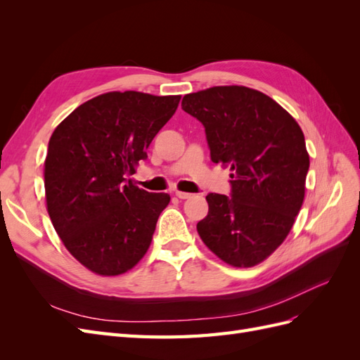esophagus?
Here are the masks:
<instances>
[{
  "label": "esophagus",
  "instance_id": "1",
  "mask_svg": "<svg viewBox=\"0 0 360 360\" xmlns=\"http://www.w3.org/2000/svg\"><path fill=\"white\" fill-rule=\"evenodd\" d=\"M176 197L180 198V200H188V198H192L193 195L189 193V192H181V191H176Z\"/></svg>",
  "mask_w": 360,
  "mask_h": 360
}]
</instances>
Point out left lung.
Wrapping results in <instances>:
<instances>
[{
	"label": "left lung",
	"mask_w": 360,
	"mask_h": 360,
	"mask_svg": "<svg viewBox=\"0 0 360 360\" xmlns=\"http://www.w3.org/2000/svg\"><path fill=\"white\" fill-rule=\"evenodd\" d=\"M202 123L210 158L230 167V197L209 193L197 224L205 246L226 264L252 267L285 240L304 198L309 155L284 108L242 85L212 86L183 97Z\"/></svg>",
	"instance_id": "obj_1"
}]
</instances>
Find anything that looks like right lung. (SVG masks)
Wrapping results in <instances>:
<instances>
[{
	"label": "right lung",
	"instance_id": "right-lung-1",
	"mask_svg": "<svg viewBox=\"0 0 360 360\" xmlns=\"http://www.w3.org/2000/svg\"><path fill=\"white\" fill-rule=\"evenodd\" d=\"M180 96L111 91L82 103L53 130L45 160V192L53 228L82 266L117 276L143 258L168 193L126 180Z\"/></svg>",
	"mask_w": 360,
	"mask_h": 360
}]
</instances>
